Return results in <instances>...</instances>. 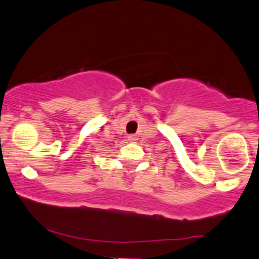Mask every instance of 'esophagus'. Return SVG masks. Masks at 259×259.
Masks as SVG:
<instances>
[{"mask_svg": "<svg viewBox=\"0 0 259 259\" xmlns=\"http://www.w3.org/2000/svg\"><path fill=\"white\" fill-rule=\"evenodd\" d=\"M127 140H129L130 143H134V141L138 140V137L137 135H129V137H127Z\"/></svg>", "mask_w": 259, "mask_h": 259, "instance_id": "34e87169", "label": "esophagus"}]
</instances>
